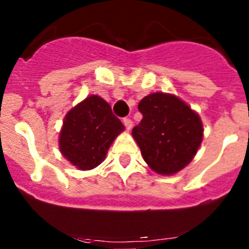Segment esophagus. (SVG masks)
<instances>
[{"label":"esophagus","instance_id":"34e87169","mask_svg":"<svg viewBox=\"0 0 249 249\" xmlns=\"http://www.w3.org/2000/svg\"><path fill=\"white\" fill-rule=\"evenodd\" d=\"M123 124H124V127H126V129H131L132 126H133V122H132L131 118H123Z\"/></svg>","mask_w":249,"mask_h":249}]
</instances>
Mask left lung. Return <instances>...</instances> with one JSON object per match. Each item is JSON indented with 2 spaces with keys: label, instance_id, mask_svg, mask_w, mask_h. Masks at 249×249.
I'll list each match as a JSON object with an SVG mask.
<instances>
[{
  "label": "left lung",
  "instance_id": "left-lung-1",
  "mask_svg": "<svg viewBox=\"0 0 249 249\" xmlns=\"http://www.w3.org/2000/svg\"><path fill=\"white\" fill-rule=\"evenodd\" d=\"M143 118L132 129L143 160L155 172L173 175L190 163L201 146V118L173 94L152 93L138 105Z\"/></svg>",
  "mask_w": 249,
  "mask_h": 249
}]
</instances>
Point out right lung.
Wrapping results in <instances>:
<instances>
[{
	"instance_id": "add662e5",
	"label": "right lung",
	"mask_w": 249,
	"mask_h": 249,
	"mask_svg": "<svg viewBox=\"0 0 249 249\" xmlns=\"http://www.w3.org/2000/svg\"><path fill=\"white\" fill-rule=\"evenodd\" d=\"M123 129L111 106L98 96H89L65 117L59 149L77 168L92 169L102 163L109 146Z\"/></svg>"
}]
</instances>
